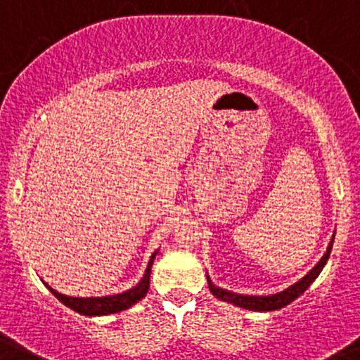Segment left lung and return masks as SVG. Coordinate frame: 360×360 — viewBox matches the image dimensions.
<instances>
[{
	"label": "left lung",
	"mask_w": 360,
	"mask_h": 360,
	"mask_svg": "<svg viewBox=\"0 0 360 360\" xmlns=\"http://www.w3.org/2000/svg\"><path fill=\"white\" fill-rule=\"evenodd\" d=\"M333 242H335V237H333L331 242H329L328 250H326L324 256L321 257V261H319V263L315 264V266L311 268V270L308 271L303 278H300V281L294 282L292 285H289L288 289H284V291H281L277 294H268V296H249V294L231 292V291H226V289H221V288H217V285H214L212 282H210V277H207L209 289H210V292L217 297V300L226 301V303L235 304V307L245 308V310L274 311V310H278V308H284L285 304L292 303L296 297H300L301 294L310 288L311 282L319 277V274L322 271L324 264L328 263L329 254H331V249H333Z\"/></svg>",
	"instance_id": "left-lung-1"
}]
</instances>
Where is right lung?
I'll list each match as a JSON object with an SVG mask.
<instances>
[{
  "label": "right lung",
  "instance_id": "obj_1",
  "mask_svg": "<svg viewBox=\"0 0 360 360\" xmlns=\"http://www.w3.org/2000/svg\"><path fill=\"white\" fill-rule=\"evenodd\" d=\"M158 250H155L150 257V263H148L146 271H144L143 278L139 281V284L134 285L132 289L120 294H112V296H103V297H71L66 294L57 292L56 289H52L50 285L46 288L50 289V292L57 297L59 301H63L66 307L71 310L78 311L82 315H89V317H96V315H110V314H118V311L127 310L132 304H136L137 301L143 300L146 296L148 289H150V275H151V264H153L155 256H157Z\"/></svg>",
  "mask_w": 360,
  "mask_h": 360
}]
</instances>
